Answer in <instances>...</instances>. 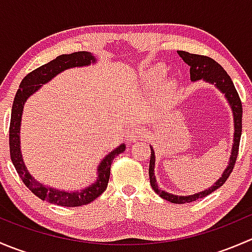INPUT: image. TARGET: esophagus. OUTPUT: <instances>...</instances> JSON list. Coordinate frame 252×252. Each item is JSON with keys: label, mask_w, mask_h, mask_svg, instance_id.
I'll return each instance as SVG.
<instances>
[{"label": "esophagus", "mask_w": 252, "mask_h": 252, "mask_svg": "<svg viewBox=\"0 0 252 252\" xmlns=\"http://www.w3.org/2000/svg\"><path fill=\"white\" fill-rule=\"evenodd\" d=\"M145 136H146V131H145L142 128H136V129H133V130L129 133L128 140L129 141L140 140V139L145 138Z\"/></svg>", "instance_id": "34e87169"}]
</instances>
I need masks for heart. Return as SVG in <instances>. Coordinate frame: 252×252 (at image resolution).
<instances>
[{
	"instance_id": "b5f03b06",
	"label": "heart",
	"mask_w": 252,
	"mask_h": 252,
	"mask_svg": "<svg viewBox=\"0 0 252 252\" xmlns=\"http://www.w3.org/2000/svg\"><path fill=\"white\" fill-rule=\"evenodd\" d=\"M166 75H167L166 68H164L163 65H156V67L150 69L149 72L145 74V80H146L147 86H150V88H156V86L158 85L164 78H166ZM174 88H175V84L172 83V81H169V83H167L166 85H164V91H166L167 94H171L172 91L174 90Z\"/></svg>"
}]
</instances>
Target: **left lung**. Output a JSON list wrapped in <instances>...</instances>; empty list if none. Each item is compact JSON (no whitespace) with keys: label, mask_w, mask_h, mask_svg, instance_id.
Segmentation results:
<instances>
[{"label":"left lung","mask_w":252,"mask_h":252,"mask_svg":"<svg viewBox=\"0 0 252 252\" xmlns=\"http://www.w3.org/2000/svg\"><path fill=\"white\" fill-rule=\"evenodd\" d=\"M178 55L183 58L185 63L190 67V79L191 81L204 80L206 83L212 84L215 85L220 93L224 95L227 98L228 103L230 106V110L233 113V121H234V136H233V145L232 151H230L229 162H228L227 168L223 171L222 175L213 183L212 187L208 189L202 190V191L196 192L194 195H187V196H180V195H174L171 192H167L164 190H161L157 184L156 175H155V162H156V157H155V151L152 146L150 145L151 149V156H150V166H149V175H150V184H151L152 189L157 195L162 197V199L167 200L173 204H185V202L196 201L197 199H202V197L207 196L211 192L217 190L218 188L222 187L228 179L229 174L232 173L233 167L238 157L239 151V142H240L241 136V117H243V106H241L240 97H239L238 93L235 90V86L233 84L232 79L227 74L222 65L218 64L215 60L207 57V56L201 55H194V53L185 52V51H178Z\"/></svg>","instance_id":"8db88e82"}]
</instances>
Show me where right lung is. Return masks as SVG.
I'll list each match as a JSON object with an SVG mask.
<instances>
[{
  "label": "right lung",
  "instance_id": "add662e5",
  "mask_svg": "<svg viewBox=\"0 0 252 252\" xmlns=\"http://www.w3.org/2000/svg\"><path fill=\"white\" fill-rule=\"evenodd\" d=\"M97 62L95 56L91 52L80 51L73 52L69 55H61L57 58L52 60L46 64L41 65L37 69L32 70L27 75L20 83L16 97H14L13 106H12L11 126H9V152L11 159L19 174L20 179L29 188L32 192H34L41 200H46L50 204L65 206V207H77L90 204L95 199H97L106 190L110 180L111 164L114 157L126 150V144H121L116 149L112 150L107 156L103 157L97 166V177L96 180L89 187L81 190L74 191H65V190L56 189V188L47 187L44 183H40L30 174L23 159L22 150H20V124H22V114L25 102L28 98L36 93L42 85L52 80L56 75L70 68L88 67L90 64H95Z\"/></svg>",
  "mask_w": 252,
  "mask_h": 252
}]
</instances>
